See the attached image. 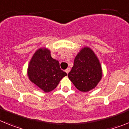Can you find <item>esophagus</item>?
Masks as SVG:
<instances>
[{
    "mask_svg": "<svg viewBox=\"0 0 129 129\" xmlns=\"http://www.w3.org/2000/svg\"><path fill=\"white\" fill-rule=\"evenodd\" d=\"M70 68H68L67 69V70H65V72H66V73H67V74H68V73H69V72H70Z\"/></svg>",
    "mask_w": 129,
    "mask_h": 129,
    "instance_id": "obj_1",
    "label": "esophagus"
}]
</instances>
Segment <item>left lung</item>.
<instances>
[{
    "mask_svg": "<svg viewBox=\"0 0 129 129\" xmlns=\"http://www.w3.org/2000/svg\"><path fill=\"white\" fill-rule=\"evenodd\" d=\"M103 72L96 55L89 47H84L75 57L74 66L68 77L79 91L94 89L101 81Z\"/></svg>",
    "mask_w": 129,
    "mask_h": 129,
    "instance_id": "obj_1",
    "label": "left lung"
}]
</instances>
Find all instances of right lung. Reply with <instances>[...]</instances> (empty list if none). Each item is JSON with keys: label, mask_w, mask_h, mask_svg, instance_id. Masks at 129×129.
Masks as SVG:
<instances>
[{"label": "right lung", "mask_w": 129, "mask_h": 129, "mask_svg": "<svg viewBox=\"0 0 129 129\" xmlns=\"http://www.w3.org/2000/svg\"><path fill=\"white\" fill-rule=\"evenodd\" d=\"M46 48L38 49L33 55L28 67V76L31 82L44 92L54 90L59 81L67 76L59 67V61L51 56Z\"/></svg>", "instance_id": "right-lung-1"}]
</instances>
